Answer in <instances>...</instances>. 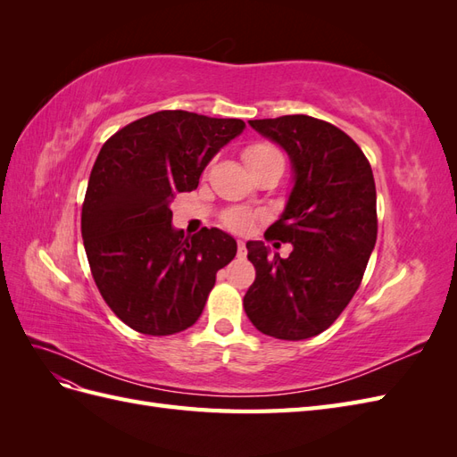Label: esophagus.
Wrapping results in <instances>:
<instances>
[{
	"label": "esophagus",
	"mask_w": 457,
	"mask_h": 457,
	"mask_svg": "<svg viewBox=\"0 0 457 457\" xmlns=\"http://www.w3.org/2000/svg\"><path fill=\"white\" fill-rule=\"evenodd\" d=\"M245 253H247V252H245V242H244V240H238V257L244 259Z\"/></svg>",
	"instance_id": "34e87169"
}]
</instances>
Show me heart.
Segmentation results:
<instances>
[{
    "label": "heart",
    "mask_w": 457,
    "mask_h": 457,
    "mask_svg": "<svg viewBox=\"0 0 457 457\" xmlns=\"http://www.w3.org/2000/svg\"><path fill=\"white\" fill-rule=\"evenodd\" d=\"M270 158H280V152L267 143H255L244 150V162L247 163V168H252V165ZM223 223L232 230L244 232L252 225V213H247L244 210H230L225 213Z\"/></svg>",
    "instance_id": "b5f03b06"
}]
</instances>
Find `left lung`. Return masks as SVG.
I'll return each instance as SVG.
<instances>
[{
  "mask_svg": "<svg viewBox=\"0 0 457 457\" xmlns=\"http://www.w3.org/2000/svg\"><path fill=\"white\" fill-rule=\"evenodd\" d=\"M247 123L292 162V192L267 232L294 250L282 259L259 240L245 244L255 282L244 311L265 336L309 339L336 322L362 282L378 238L373 173L361 146L328 121L294 114Z\"/></svg>",
  "mask_w": 457,
  "mask_h": 457,
  "instance_id": "obj_1",
  "label": "left lung"
}]
</instances>
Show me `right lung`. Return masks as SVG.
<instances>
[{"label": "right lung", "mask_w": 457, "mask_h": 457, "mask_svg": "<svg viewBox=\"0 0 457 457\" xmlns=\"http://www.w3.org/2000/svg\"><path fill=\"white\" fill-rule=\"evenodd\" d=\"M245 123L162 110L114 133L95 160L81 237L96 287L121 322L146 336L195 324L237 240L219 228L195 237L171 225L177 192L198 187L217 152Z\"/></svg>", "instance_id": "1"}]
</instances>
